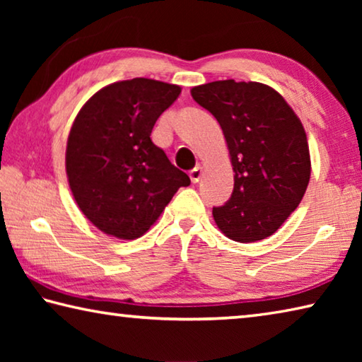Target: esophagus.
Instances as JSON below:
<instances>
[{
  "label": "esophagus",
  "mask_w": 362,
  "mask_h": 362,
  "mask_svg": "<svg viewBox=\"0 0 362 362\" xmlns=\"http://www.w3.org/2000/svg\"><path fill=\"white\" fill-rule=\"evenodd\" d=\"M201 174H203V169H201L199 166H196L194 169L189 170V179H192L193 183H198L201 179Z\"/></svg>",
  "instance_id": "1"
}]
</instances>
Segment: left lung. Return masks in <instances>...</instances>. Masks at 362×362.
<instances>
[{
	"label": "left lung",
	"mask_w": 362,
	"mask_h": 362,
	"mask_svg": "<svg viewBox=\"0 0 362 362\" xmlns=\"http://www.w3.org/2000/svg\"><path fill=\"white\" fill-rule=\"evenodd\" d=\"M196 103L222 127L235 187L214 220L238 243L272 236L297 209L311 163L302 122L283 95L262 83L214 81L192 89Z\"/></svg>",
	"instance_id": "8db88e82"
}]
</instances>
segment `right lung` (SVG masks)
Masks as SVG:
<instances>
[{"label": "right lung", "instance_id": "1", "mask_svg": "<svg viewBox=\"0 0 362 362\" xmlns=\"http://www.w3.org/2000/svg\"><path fill=\"white\" fill-rule=\"evenodd\" d=\"M180 90L134 78L100 89L79 110L66 142V177L79 209L107 235L142 236L177 189L189 185L150 139Z\"/></svg>", "mask_w": 362, "mask_h": 362}]
</instances>
